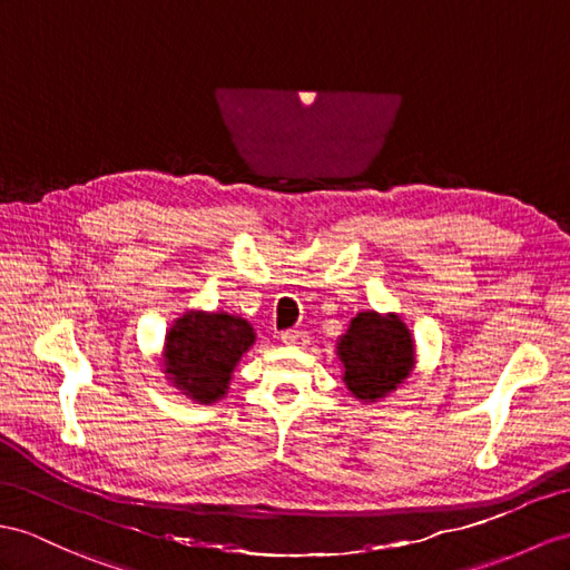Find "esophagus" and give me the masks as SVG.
I'll use <instances>...</instances> for the list:
<instances>
[{
    "label": "esophagus",
    "mask_w": 570,
    "mask_h": 570,
    "mask_svg": "<svg viewBox=\"0 0 570 570\" xmlns=\"http://www.w3.org/2000/svg\"><path fill=\"white\" fill-rule=\"evenodd\" d=\"M281 341H283L285 345H289V348H302V345H307L309 336H307V331L287 328V331L281 333Z\"/></svg>",
    "instance_id": "1"
}]
</instances>
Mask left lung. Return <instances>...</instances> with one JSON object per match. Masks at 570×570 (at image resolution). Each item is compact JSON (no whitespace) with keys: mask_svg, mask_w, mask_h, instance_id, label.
Here are the masks:
<instances>
[{"mask_svg":"<svg viewBox=\"0 0 570 570\" xmlns=\"http://www.w3.org/2000/svg\"><path fill=\"white\" fill-rule=\"evenodd\" d=\"M336 348L343 382L360 401H377L394 392L415 363L411 331L396 314L360 312Z\"/></svg>","mask_w":570,"mask_h":570,"instance_id":"left-lung-1","label":"left lung"}]
</instances>
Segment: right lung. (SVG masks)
I'll return each instance as SVG.
<instances>
[{
	"label": "right lung",
	"instance_id": "add662e5",
	"mask_svg": "<svg viewBox=\"0 0 570 570\" xmlns=\"http://www.w3.org/2000/svg\"><path fill=\"white\" fill-rule=\"evenodd\" d=\"M254 341V326L242 316L186 312L166 333V380L193 401L215 404L227 394L232 372Z\"/></svg>",
	"mask_w": 570,
	"mask_h": 570
}]
</instances>
